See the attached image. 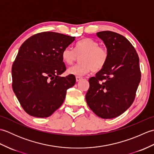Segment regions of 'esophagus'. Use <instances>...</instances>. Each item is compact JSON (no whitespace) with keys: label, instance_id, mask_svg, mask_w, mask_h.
<instances>
[{"label":"esophagus","instance_id":"esophagus-1","mask_svg":"<svg viewBox=\"0 0 154 154\" xmlns=\"http://www.w3.org/2000/svg\"><path fill=\"white\" fill-rule=\"evenodd\" d=\"M83 77H80V76H77L76 77V81H79L81 79H82Z\"/></svg>","mask_w":154,"mask_h":154}]
</instances>
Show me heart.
I'll return each instance as SVG.
<instances>
[{"mask_svg":"<svg viewBox=\"0 0 154 154\" xmlns=\"http://www.w3.org/2000/svg\"><path fill=\"white\" fill-rule=\"evenodd\" d=\"M80 56L81 63L69 68L68 73L80 76L91 69L93 72L100 71L107 63L109 52L106 46L99 45L97 41L89 38L77 42L75 50L67 46L61 52L62 60L67 65L73 64Z\"/></svg>","mask_w":154,"mask_h":154,"instance_id":"b5f03b06","label":"heart"}]
</instances>
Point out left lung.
Wrapping results in <instances>:
<instances>
[{"mask_svg":"<svg viewBox=\"0 0 154 154\" xmlns=\"http://www.w3.org/2000/svg\"><path fill=\"white\" fill-rule=\"evenodd\" d=\"M109 52L102 69L91 77L85 99L93 112L102 119L120 116L132 105L141 79L138 55L127 39L116 32L97 33Z\"/></svg>","mask_w":154,"mask_h":154,"instance_id":"obj_1","label":"left lung"}]
</instances>
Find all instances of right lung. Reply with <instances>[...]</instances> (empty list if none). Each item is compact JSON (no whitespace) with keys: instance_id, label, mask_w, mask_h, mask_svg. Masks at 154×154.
Masks as SVG:
<instances>
[{"instance_id":"right-lung-1","label":"right lung","mask_w":154,"mask_h":154,"mask_svg":"<svg viewBox=\"0 0 154 154\" xmlns=\"http://www.w3.org/2000/svg\"><path fill=\"white\" fill-rule=\"evenodd\" d=\"M75 37L54 32L32 35L22 44L12 66V89L30 116L48 117L63 104L73 87V75L60 77L66 70L61 52Z\"/></svg>"}]
</instances>
